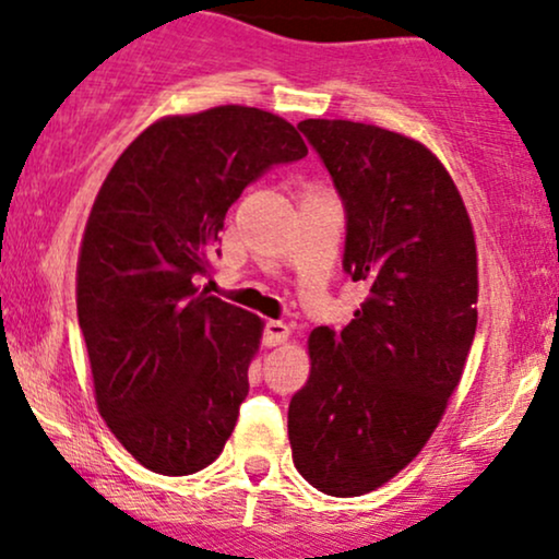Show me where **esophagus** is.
<instances>
[{"mask_svg": "<svg viewBox=\"0 0 559 559\" xmlns=\"http://www.w3.org/2000/svg\"><path fill=\"white\" fill-rule=\"evenodd\" d=\"M288 336H292V325L284 323V320H267V325H265V346L286 344Z\"/></svg>", "mask_w": 559, "mask_h": 559, "instance_id": "34e87169", "label": "esophagus"}]
</instances>
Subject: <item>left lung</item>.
Masks as SVG:
<instances>
[{
  "mask_svg": "<svg viewBox=\"0 0 559 559\" xmlns=\"http://www.w3.org/2000/svg\"><path fill=\"white\" fill-rule=\"evenodd\" d=\"M299 131L344 199V271L368 297L344 331L307 338L288 441L318 491L360 497L418 457L460 386L478 325L476 234L420 141L355 120H301Z\"/></svg>",
  "mask_w": 559,
  "mask_h": 559,
  "instance_id": "obj_1",
  "label": "left lung"
}]
</instances>
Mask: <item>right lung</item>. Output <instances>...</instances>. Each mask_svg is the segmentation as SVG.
I'll return each mask as SVG.
<instances>
[{
  "mask_svg": "<svg viewBox=\"0 0 559 559\" xmlns=\"http://www.w3.org/2000/svg\"><path fill=\"white\" fill-rule=\"evenodd\" d=\"M307 155L288 120L243 105L165 115L99 186L75 267L94 400L115 439L163 476L215 463L260 349V316L199 292L230 204Z\"/></svg>",
  "mask_w": 559,
  "mask_h": 559,
  "instance_id": "1",
  "label": "right lung"
}]
</instances>
